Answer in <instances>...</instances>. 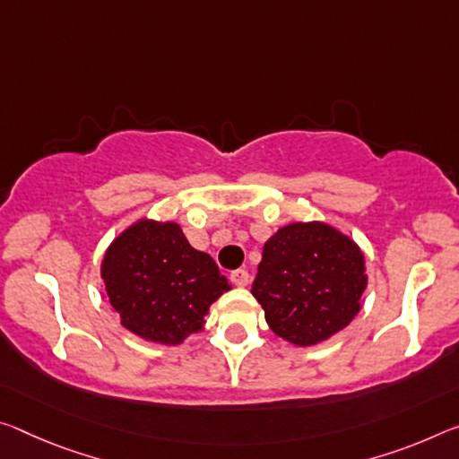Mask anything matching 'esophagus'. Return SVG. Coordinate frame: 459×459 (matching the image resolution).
<instances>
[{
  "mask_svg": "<svg viewBox=\"0 0 459 459\" xmlns=\"http://www.w3.org/2000/svg\"><path fill=\"white\" fill-rule=\"evenodd\" d=\"M230 281L235 283L237 288H245L247 283H249V273H247L245 269H237V272L230 273Z\"/></svg>",
  "mask_w": 459,
  "mask_h": 459,
  "instance_id": "34e87169",
  "label": "esophagus"
}]
</instances>
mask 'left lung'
Here are the masks:
<instances>
[{
  "mask_svg": "<svg viewBox=\"0 0 459 459\" xmlns=\"http://www.w3.org/2000/svg\"><path fill=\"white\" fill-rule=\"evenodd\" d=\"M368 286L359 247L325 222H292L264 245L251 294L278 337L310 347L353 321Z\"/></svg>",
  "mask_w": 459,
  "mask_h": 459,
  "instance_id": "obj_1",
  "label": "left lung"
}]
</instances>
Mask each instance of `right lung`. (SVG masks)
<instances>
[{"instance_id": "obj_1", "label": "right lung", "mask_w": 459, "mask_h": 459, "mask_svg": "<svg viewBox=\"0 0 459 459\" xmlns=\"http://www.w3.org/2000/svg\"><path fill=\"white\" fill-rule=\"evenodd\" d=\"M101 280L120 325L152 343L178 345L204 329V316L230 283L176 222L138 221L101 261Z\"/></svg>"}]
</instances>
